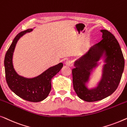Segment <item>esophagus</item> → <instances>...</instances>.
I'll return each mask as SVG.
<instances>
[{
  "mask_svg": "<svg viewBox=\"0 0 127 127\" xmlns=\"http://www.w3.org/2000/svg\"><path fill=\"white\" fill-rule=\"evenodd\" d=\"M65 64L67 66H69V67H70V66L72 65V62H71V61H69V60H67V61L65 62Z\"/></svg>",
  "mask_w": 127,
  "mask_h": 127,
  "instance_id": "esophagus-1",
  "label": "esophagus"
}]
</instances>
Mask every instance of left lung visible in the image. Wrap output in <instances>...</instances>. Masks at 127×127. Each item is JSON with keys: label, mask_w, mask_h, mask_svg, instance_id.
<instances>
[{"label": "left lung", "mask_w": 127, "mask_h": 127, "mask_svg": "<svg viewBox=\"0 0 127 127\" xmlns=\"http://www.w3.org/2000/svg\"><path fill=\"white\" fill-rule=\"evenodd\" d=\"M102 40L74 62L72 69L73 86L81 99L87 102L101 100L116 90L124 68V59L116 38L107 30H101ZM103 59L105 64L97 86L89 89L87 85L92 71Z\"/></svg>", "instance_id": "8db88e82"}]
</instances>
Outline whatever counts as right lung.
Returning a JSON list of instances; mask_svg holds the SVG:
<instances>
[{
	"label": "right lung",
	"instance_id": "1",
	"mask_svg": "<svg viewBox=\"0 0 127 127\" xmlns=\"http://www.w3.org/2000/svg\"><path fill=\"white\" fill-rule=\"evenodd\" d=\"M33 30L28 29L18 34L7 51L4 64L6 81L11 90L21 98L37 102L45 99L49 95L51 90V80L62 68L63 64L60 63L49 67L42 74L32 78L19 75L16 72L12 63L16 44L21 37Z\"/></svg>",
	"mask_w": 127,
	"mask_h": 127
}]
</instances>
